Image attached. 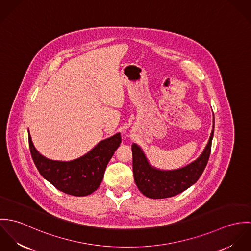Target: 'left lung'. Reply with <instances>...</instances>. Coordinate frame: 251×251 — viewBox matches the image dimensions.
<instances>
[{
  "label": "left lung",
  "mask_w": 251,
  "mask_h": 251,
  "mask_svg": "<svg viewBox=\"0 0 251 251\" xmlns=\"http://www.w3.org/2000/svg\"><path fill=\"white\" fill-rule=\"evenodd\" d=\"M214 128L215 118L209 142L200 156L188 165L175 170H161L151 166L143 150L137 144H132L133 176L139 190L149 198L163 199L173 197L194 184L208 163Z\"/></svg>",
  "instance_id": "left-lung-1"
}]
</instances>
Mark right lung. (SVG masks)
<instances>
[{
  "label": "right lung",
  "mask_w": 251,
  "mask_h": 251,
  "mask_svg": "<svg viewBox=\"0 0 251 251\" xmlns=\"http://www.w3.org/2000/svg\"><path fill=\"white\" fill-rule=\"evenodd\" d=\"M121 142V133H117L100 141L81 157L59 161L39 153L29 132L32 157L40 175L60 191L73 196H87L99 188L108 162Z\"/></svg>",
  "instance_id": "obj_1"
}]
</instances>
